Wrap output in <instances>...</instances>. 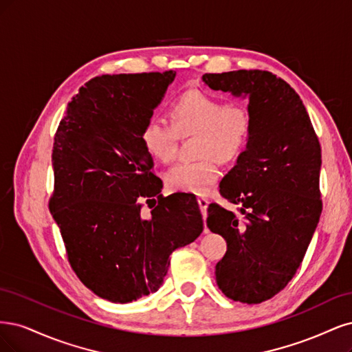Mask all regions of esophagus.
<instances>
[{
  "label": "esophagus",
  "mask_w": 352,
  "mask_h": 352,
  "mask_svg": "<svg viewBox=\"0 0 352 352\" xmlns=\"http://www.w3.org/2000/svg\"><path fill=\"white\" fill-rule=\"evenodd\" d=\"M197 201H199V206H200L203 218H206V210H208V206H209V200L206 197H199Z\"/></svg>",
  "instance_id": "34e87169"
}]
</instances>
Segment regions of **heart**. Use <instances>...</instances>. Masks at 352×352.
<instances>
[{"mask_svg":"<svg viewBox=\"0 0 352 352\" xmlns=\"http://www.w3.org/2000/svg\"><path fill=\"white\" fill-rule=\"evenodd\" d=\"M173 126L160 118H147L140 130L144 151L155 160L169 162L177 152L179 135L197 134L195 162H179L165 173L169 190L206 195L221 177L218 161L232 162L245 151L252 134V117L243 105L226 104L203 90L190 89L171 108Z\"/></svg>","mask_w":352,"mask_h":352,"instance_id":"1","label":"heart"}]
</instances>
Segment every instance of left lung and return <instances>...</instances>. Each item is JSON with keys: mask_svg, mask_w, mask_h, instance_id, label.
Returning a JSON list of instances; mask_svg holds the SVG:
<instances>
[{"mask_svg": "<svg viewBox=\"0 0 352 352\" xmlns=\"http://www.w3.org/2000/svg\"><path fill=\"white\" fill-rule=\"evenodd\" d=\"M213 90L248 99L250 140L219 192L240 205L241 217L210 205L208 226L226 241L214 267L226 297L263 302L296 275L322 213V151L302 100L269 72L203 74Z\"/></svg>", "mask_w": 352, "mask_h": 352, "instance_id": "left-lung-1", "label": "left lung"}]
</instances>
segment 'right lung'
<instances>
[{"label": "right lung", "mask_w": 352, "mask_h": 352, "mask_svg": "<svg viewBox=\"0 0 352 352\" xmlns=\"http://www.w3.org/2000/svg\"><path fill=\"white\" fill-rule=\"evenodd\" d=\"M174 78L173 70L95 77L69 102L54 138L50 210L76 275L111 302L156 292L171 253L203 231L195 197L161 195L140 142ZM142 198L154 201L147 219Z\"/></svg>", "instance_id": "right-lung-1"}]
</instances>
